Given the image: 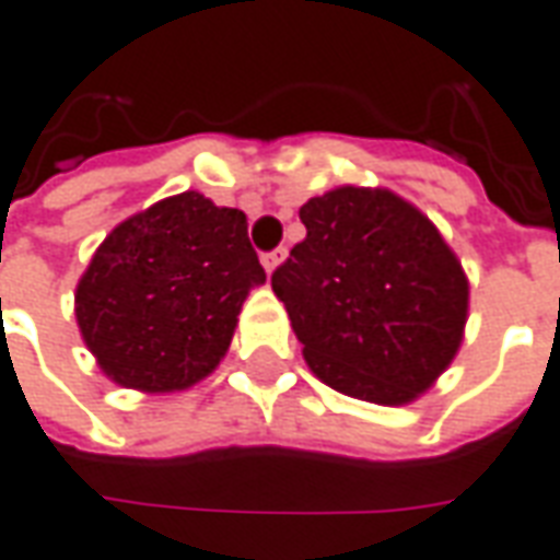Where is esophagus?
I'll use <instances>...</instances> for the list:
<instances>
[{"instance_id":"1","label":"esophagus","mask_w":560,"mask_h":560,"mask_svg":"<svg viewBox=\"0 0 560 560\" xmlns=\"http://www.w3.org/2000/svg\"><path fill=\"white\" fill-rule=\"evenodd\" d=\"M283 258H287V249L280 246V249H273V253H265V256H261V265H265V271L273 273L277 268H280V261H283Z\"/></svg>"}]
</instances>
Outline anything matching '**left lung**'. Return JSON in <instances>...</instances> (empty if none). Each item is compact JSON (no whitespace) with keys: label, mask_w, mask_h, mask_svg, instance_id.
<instances>
[{"label":"left lung","mask_w":560,"mask_h":560,"mask_svg":"<svg viewBox=\"0 0 560 560\" xmlns=\"http://www.w3.org/2000/svg\"><path fill=\"white\" fill-rule=\"evenodd\" d=\"M273 271L304 362L331 390L408 405L457 357L469 280L433 222L390 188L338 185L302 210Z\"/></svg>","instance_id":"obj_1"}]
</instances>
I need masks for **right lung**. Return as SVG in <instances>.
<instances>
[{
	"label": "right lung",
	"instance_id": "right-lung-1",
	"mask_svg": "<svg viewBox=\"0 0 560 560\" xmlns=\"http://www.w3.org/2000/svg\"><path fill=\"white\" fill-rule=\"evenodd\" d=\"M261 283L246 215L183 191L106 234L75 287V319L109 381L188 390L229 353L243 302Z\"/></svg>",
	"mask_w": 560,
	"mask_h": 560
}]
</instances>
